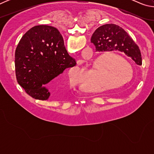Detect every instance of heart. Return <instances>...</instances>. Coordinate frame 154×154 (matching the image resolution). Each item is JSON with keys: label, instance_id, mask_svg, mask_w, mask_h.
I'll return each mask as SVG.
<instances>
[{"label": "heart", "instance_id": "obj_1", "mask_svg": "<svg viewBox=\"0 0 154 154\" xmlns=\"http://www.w3.org/2000/svg\"><path fill=\"white\" fill-rule=\"evenodd\" d=\"M115 62L124 68V69L118 68V69L115 70V71L111 75L110 79L108 80L109 82H107L105 85V86L107 87L109 89L113 88L118 85H126V83L131 82L132 77H133V70H132L131 65L128 62L125 61V60L122 58V57L117 55L105 56L100 58H98L94 64V67L93 71L95 72H99L102 69V66H101L102 64L109 65L111 63H115ZM78 71L79 70H77V71ZM75 72H76V70L75 71V69H72L69 71V82L72 86L81 88L83 83L79 82L77 75L75 74Z\"/></svg>", "mask_w": 154, "mask_h": 154}]
</instances>
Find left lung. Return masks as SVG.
Instances as JSON below:
<instances>
[{
  "label": "left lung",
  "mask_w": 154,
  "mask_h": 154,
  "mask_svg": "<svg viewBox=\"0 0 154 154\" xmlns=\"http://www.w3.org/2000/svg\"><path fill=\"white\" fill-rule=\"evenodd\" d=\"M91 42L96 46V51L124 52L137 64H142L139 47L128 34L118 25L107 24L98 27L93 33Z\"/></svg>",
  "instance_id": "1"
}]
</instances>
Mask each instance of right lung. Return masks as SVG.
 <instances>
[{
  "label": "right lung",
  "instance_id": "1",
  "mask_svg": "<svg viewBox=\"0 0 154 154\" xmlns=\"http://www.w3.org/2000/svg\"><path fill=\"white\" fill-rule=\"evenodd\" d=\"M76 64L68 54L61 34L50 26L38 25L30 28L15 50L17 82L28 95L38 100H48L51 92L45 85Z\"/></svg>",
  "mask_w": 154,
  "mask_h": 154
}]
</instances>
